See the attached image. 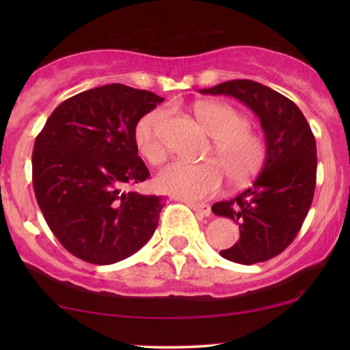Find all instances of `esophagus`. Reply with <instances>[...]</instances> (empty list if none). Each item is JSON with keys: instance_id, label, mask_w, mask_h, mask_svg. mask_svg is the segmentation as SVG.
Listing matches in <instances>:
<instances>
[{"instance_id": "esophagus-1", "label": "esophagus", "mask_w": 350, "mask_h": 350, "mask_svg": "<svg viewBox=\"0 0 350 350\" xmlns=\"http://www.w3.org/2000/svg\"><path fill=\"white\" fill-rule=\"evenodd\" d=\"M187 204L191 206L194 211L200 213V215H204V216L211 215V206L208 204H199V202H187Z\"/></svg>"}]
</instances>
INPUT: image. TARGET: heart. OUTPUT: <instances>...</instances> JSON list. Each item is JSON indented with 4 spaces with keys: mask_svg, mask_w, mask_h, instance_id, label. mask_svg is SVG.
<instances>
[{
    "mask_svg": "<svg viewBox=\"0 0 350 350\" xmlns=\"http://www.w3.org/2000/svg\"><path fill=\"white\" fill-rule=\"evenodd\" d=\"M198 120L213 137L208 156L215 161L170 163L157 176V187L165 193L183 199H205L216 194L227 174L234 185H242L259 173L265 161V142L250 129V120L232 105L200 102L194 108ZM165 111L145 114L135 125L134 137L142 156L152 165L167 157V148L161 137Z\"/></svg>",
    "mask_w": 350,
    "mask_h": 350,
    "instance_id": "heart-1",
    "label": "heart"
}]
</instances>
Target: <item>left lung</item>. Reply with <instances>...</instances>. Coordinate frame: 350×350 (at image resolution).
<instances>
[{"instance_id":"obj_1","label":"left lung","mask_w":350,"mask_h":350,"mask_svg":"<svg viewBox=\"0 0 350 350\" xmlns=\"http://www.w3.org/2000/svg\"><path fill=\"white\" fill-rule=\"evenodd\" d=\"M199 92L238 98L259 117L267 145L262 171L211 210L239 225V241L221 256L245 265L264 262L292 244L309 213L317 185L315 135L292 100L258 81L230 80Z\"/></svg>"}]
</instances>
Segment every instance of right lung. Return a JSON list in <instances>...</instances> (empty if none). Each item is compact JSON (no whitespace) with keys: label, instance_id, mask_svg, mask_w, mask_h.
<instances>
[{"label":"right lung","instance_id":"obj_1","mask_svg":"<svg viewBox=\"0 0 350 350\" xmlns=\"http://www.w3.org/2000/svg\"><path fill=\"white\" fill-rule=\"evenodd\" d=\"M162 102L120 83L94 88L58 105L35 139V198L51 232L79 259L118 262L156 230L163 199L125 188L150 177L134 131Z\"/></svg>","mask_w":350,"mask_h":350}]
</instances>
